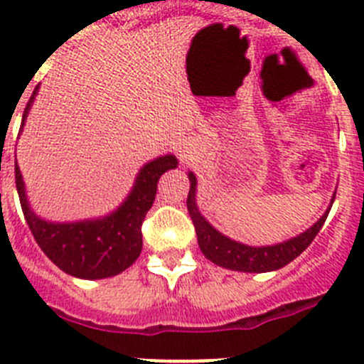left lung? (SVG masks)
Returning a JSON list of instances; mask_svg holds the SVG:
<instances>
[{
	"label": "left lung",
	"mask_w": 364,
	"mask_h": 364,
	"mask_svg": "<svg viewBox=\"0 0 364 364\" xmlns=\"http://www.w3.org/2000/svg\"><path fill=\"white\" fill-rule=\"evenodd\" d=\"M188 179L190 190L188 198H186V208H188L192 223L196 226L198 242L203 255L217 266L232 271H242V273H267V271H277L293 262L298 255L304 253L311 246L314 237L318 235V232L325 224V219H327L332 206H328V210L318 219V223H314L311 228L305 230L300 235L293 237V239L273 244V246H246V244L237 242V240L228 239L226 235L217 232L212 224L201 215L198 203H196L198 179H196L193 172H188ZM331 203H334V196H332Z\"/></svg>",
	"instance_id": "8db88e82"
}]
</instances>
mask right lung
Listing matches in <instances>:
<instances>
[{
	"label": "right lung",
	"mask_w": 364,
	"mask_h": 364,
	"mask_svg": "<svg viewBox=\"0 0 364 364\" xmlns=\"http://www.w3.org/2000/svg\"><path fill=\"white\" fill-rule=\"evenodd\" d=\"M39 86L23 113L25 125ZM176 156L166 154L152 159L141 166L134 186L124 203L109 215L102 219L79 220V223H50L33 213L26 201L25 183L16 163V188L19 193L23 213L33 239L44 255L64 273L86 280L114 277L136 262L141 253V223L151 210L161 174L176 168Z\"/></svg>",
	"instance_id": "1"
}]
</instances>
